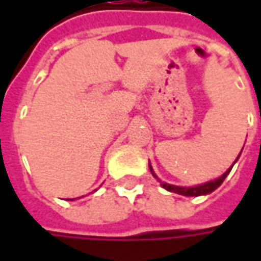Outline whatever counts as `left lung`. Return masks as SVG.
<instances>
[{"mask_svg": "<svg viewBox=\"0 0 261 261\" xmlns=\"http://www.w3.org/2000/svg\"><path fill=\"white\" fill-rule=\"evenodd\" d=\"M243 151V149H241ZM240 155H241V152H240ZM240 155L237 156V160L240 158ZM237 160L234 161V164L237 163ZM232 164V166H234ZM232 168V167H231ZM231 168H228L224 174L221 175V177H218V178H215V180H211V181H206V183H203V185H197V186H193V187H183V186H174V185H168V183H164V181H161L158 177H156V174L154 173V170H152V167H151V164H149V171H151V174L155 177L156 180L161 183V186L166 189V190H168V192H174V193H177V195H183V196H203V195H209V193H212L214 190H216L219 186L222 185V181L225 180V177L228 174H229V171H231Z\"/></svg>", "mask_w": 261, "mask_h": 261, "instance_id": "1", "label": "left lung"}]
</instances>
